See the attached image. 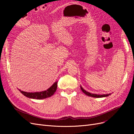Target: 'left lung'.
Wrapping results in <instances>:
<instances>
[{
  "mask_svg": "<svg viewBox=\"0 0 134 134\" xmlns=\"http://www.w3.org/2000/svg\"><path fill=\"white\" fill-rule=\"evenodd\" d=\"M80 89L82 91V92L84 93L85 94H86L88 96L92 97H94V98H102V97H107L109 95L111 94V93H109V94H93V93H91L86 91V90H84V89L82 88V87L80 86Z\"/></svg>",
  "mask_w": 134,
  "mask_h": 134,
  "instance_id": "8db88e82",
  "label": "left lung"
}]
</instances>
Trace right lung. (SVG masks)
Listing matches in <instances>:
<instances>
[{
    "mask_svg": "<svg viewBox=\"0 0 134 134\" xmlns=\"http://www.w3.org/2000/svg\"><path fill=\"white\" fill-rule=\"evenodd\" d=\"M57 84L58 82H55L52 86L48 88L47 90L43 91L41 92H27L21 91V90H18L20 91L22 94L24 96L28 97L29 98L35 99H42L46 98H48L53 95L55 92L57 90Z\"/></svg>",
    "mask_w": 134,
    "mask_h": 134,
    "instance_id": "right-lung-1",
    "label": "right lung"
}]
</instances>
